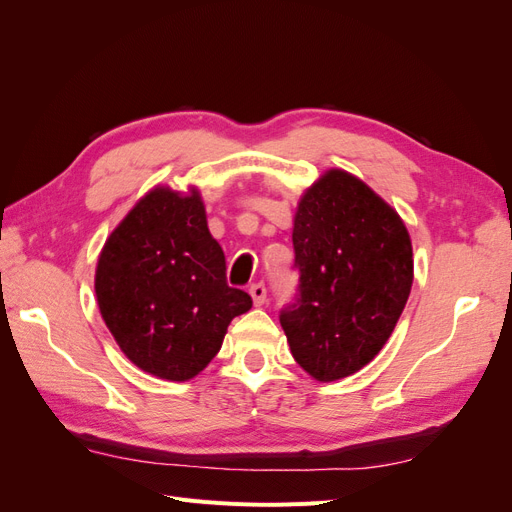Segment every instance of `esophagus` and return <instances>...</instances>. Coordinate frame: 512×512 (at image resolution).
Here are the masks:
<instances>
[{
  "mask_svg": "<svg viewBox=\"0 0 512 512\" xmlns=\"http://www.w3.org/2000/svg\"><path fill=\"white\" fill-rule=\"evenodd\" d=\"M250 294H252V301H254L256 307L265 305V301H267V288H265V284H254L250 288Z\"/></svg>",
  "mask_w": 512,
  "mask_h": 512,
  "instance_id": "34e87169",
  "label": "esophagus"
}]
</instances>
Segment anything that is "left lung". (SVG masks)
Listing matches in <instances>:
<instances>
[{
  "label": "left lung",
  "mask_w": 512,
  "mask_h": 512,
  "mask_svg": "<svg viewBox=\"0 0 512 512\" xmlns=\"http://www.w3.org/2000/svg\"><path fill=\"white\" fill-rule=\"evenodd\" d=\"M299 299L280 322L309 376L333 382L374 361L414 280L408 228L365 181L329 168L303 192L292 228Z\"/></svg>",
  "instance_id": "1"
}]
</instances>
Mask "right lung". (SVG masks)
Instances as JSON below:
<instances>
[{"label":"right lung","instance_id":"obj_1","mask_svg":"<svg viewBox=\"0 0 512 512\" xmlns=\"http://www.w3.org/2000/svg\"><path fill=\"white\" fill-rule=\"evenodd\" d=\"M102 320L147 374L185 382L220 352L230 320L252 297L226 284L203 196L156 185L108 235L96 267Z\"/></svg>","mask_w":512,"mask_h":512}]
</instances>
